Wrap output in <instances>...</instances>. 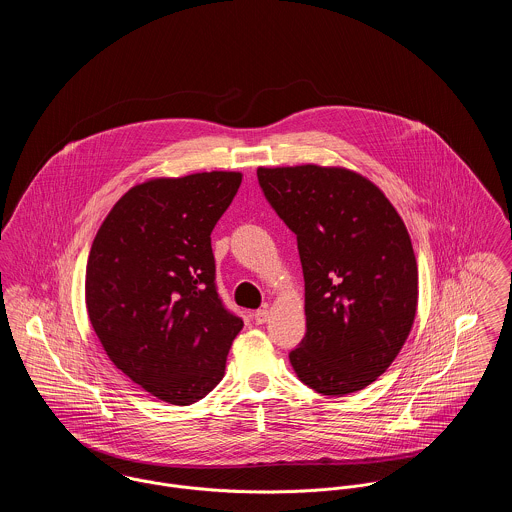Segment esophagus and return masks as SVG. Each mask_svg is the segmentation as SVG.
<instances>
[{"label": "esophagus", "instance_id": "esophagus-1", "mask_svg": "<svg viewBox=\"0 0 512 512\" xmlns=\"http://www.w3.org/2000/svg\"><path fill=\"white\" fill-rule=\"evenodd\" d=\"M268 317H270V311L264 307V309H258L256 313H254V321H256V325H264L266 321H268Z\"/></svg>", "mask_w": 512, "mask_h": 512}]
</instances>
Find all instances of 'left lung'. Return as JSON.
Listing matches in <instances>:
<instances>
[{
	"label": "left lung",
	"mask_w": 512,
	"mask_h": 512,
	"mask_svg": "<svg viewBox=\"0 0 512 512\" xmlns=\"http://www.w3.org/2000/svg\"><path fill=\"white\" fill-rule=\"evenodd\" d=\"M258 183L297 236L307 333L290 353L295 374L325 396L363 390L398 357L416 317L418 264L404 222L349 169L260 167Z\"/></svg>",
	"instance_id": "8db88e82"
}]
</instances>
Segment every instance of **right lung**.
<instances>
[{
    "label": "right lung",
    "mask_w": 512,
    "mask_h": 512,
    "mask_svg": "<svg viewBox=\"0 0 512 512\" xmlns=\"http://www.w3.org/2000/svg\"><path fill=\"white\" fill-rule=\"evenodd\" d=\"M236 171L151 179L108 213L86 264V309L106 355L151 396L189 406L224 376L244 327L217 292L211 232Z\"/></svg>",
    "instance_id": "add662e5"
}]
</instances>
